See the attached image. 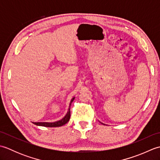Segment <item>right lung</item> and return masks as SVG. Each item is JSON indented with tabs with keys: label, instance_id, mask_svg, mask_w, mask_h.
Here are the masks:
<instances>
[{
	"label": "right lung",
	"instance_id": "obj_1",
	"mask_svg": "<svg viewBox=\"0 0 160 160\" xmlns=\"http://www.w3.org/2000/svg\"><path fill=\"white\" fill-rule=\"evenodd\" d=\"M73 100H74V98H72V100H71L69 110H68V112L65 116H64L62 120L55 122H33V123L37 126H42V127H61V126H63L64 124H67L70 119V115H71L70 107Z\"/></svg>",
	"mask_w": 160,
	"mask_h": 160
}]
</instances>
